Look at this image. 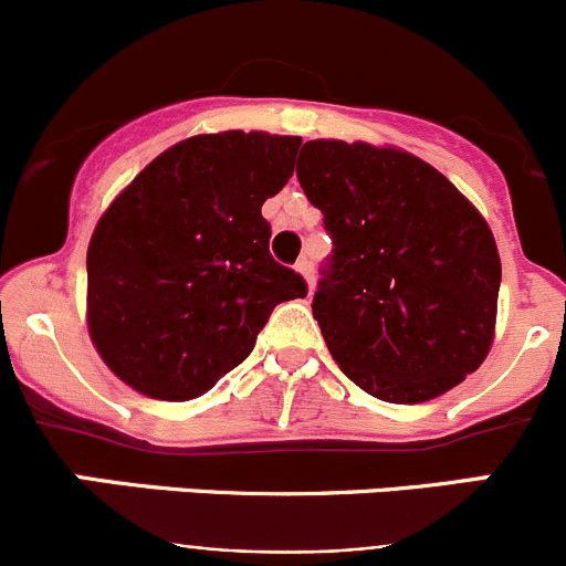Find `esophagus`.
Listing matches in <instances>:
<instances>
[{"instance_id":"1","label":"esophagus","mask_w":566,"mask_h":566,"mask_svg":"<svg viewBox=\"0 0 566 566\" xmlns=\"http://www.w3.org/2000/svg\"><path fill=\"white\" fill-rule=\"evenodd\" d=\"M295 271H298L301 276L306 279V284H310V293H312V287H315V271H312V262L310 260H301L298 265H295Z\"/></svg>"}]
</instances>
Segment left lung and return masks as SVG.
I'll list each match as a JSON object with an SVG mask.
<instances>
[{"label":"left lung","instance_id":"1","mask_svg":"<svg viewBox=\"0 0 566 566\" xmlns=\"http://www.w3.org/2000/svg\"><path fill=\"white\" fill-rule=\"evenodd\" d=\"M295 175L334 243L312 315L342 373L397 405L441 397L476 373L501 287L479 210L394 147L306 142Z\"/></svg>","mask_w":566,"mask_h":566}]
</instances>
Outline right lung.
Here are the masks:
<instances>
[{"label":"right lung","instance_id":"obj_1","mask_svg":"<svg viewBox=\"0 0 566 566\" xmlns=\"http://www.w3.org/2000/svg\"><path fill=\"white\" fill-rule=\"evenodd\" d=\"M301 136H191L108 205L87 249V325L106 367L153 399L210 391L254 350L273 306L306 282L268 251L262 202Z\"/></svg>","mask_w":566,"mask_h":566}]
</instances>
